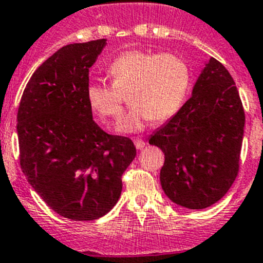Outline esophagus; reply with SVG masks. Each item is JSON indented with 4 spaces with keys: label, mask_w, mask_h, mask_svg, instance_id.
Masks as SVG:
<instances>
[{
    "label": "esophagus",
    "mask_w": 263,
    "mask_h": 263,
    "mask_svg": "<svg viewBox=\"0 0 263 263\" xmlns=\"http://www.w3.org/2000/svg\"><path fill=\"white\" fill-rule=\"evenodd\" d=\"M134 144H136V147H137V150H142V148L144 147V141H142V139H139V138H136L134 139Z\"/></svg>",
    "instance_id": "1"
}]
</instances>
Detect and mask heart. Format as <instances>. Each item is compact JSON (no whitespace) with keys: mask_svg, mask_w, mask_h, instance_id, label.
Masks as SVG:
<instances>
[{"mask_svg":"<svg viewBox=\"0 0 263 263\" xmlns=\"http://www.w3.org/2000/svg\"><path fill=\"white\" fill-rule=\"evenodd\" d=\"M113 86L90 82L86 99L91 109L102 119L119 121L122 98L119 91H129L132 108L122 120L121 133H137L150 121H164L181 109L190 88L186 62L172 53L126 50L107 67Z\"/></svg>","mask_w":263,"mask_h":263,"instance_id":"obj_1","label":"heart"}]
</instances>
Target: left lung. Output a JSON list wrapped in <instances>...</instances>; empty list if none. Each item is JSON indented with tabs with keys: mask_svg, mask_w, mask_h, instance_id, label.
Returning <instances> with one entry per match:
<instances>
[{
	"mask_svg": "<svg viewBox=\"0 0 263 263\" xmlns=\"http://www.w3.org/2000/svg\"><path fill=\"white\" fill-rule=\"evenodd\" d=\"M244 124L233 78L210 57L192 98L148 141L164 153L160 184L173 203L201 210L224 197L238 172Z\"/></svg>",
	"mask_w": 263,
	"mask_h": 263,
	"instance_id": "obj_1",
	"label": "left lung"
}]
</instances>
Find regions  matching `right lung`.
I'll return each instance as SVG.
<instances>
[{
	"label": "right lung",
	"instance_id": "right-lung-1",
	"mask_svg": "<svg viewBox=\"0 0 263 263\" xmlns=\"http://www.w3.org/2000/svg\"><path fill=\"white\" fill-rule=\"evenodd\" d=\"M105 39L53 53L26 86L16 117L21 167L28 184L59 215L95 220L112 210L121 176L136 158L127 137L110 136L92 120L88 70Z\"/></svg>",
	"mask_w": 263,
	"mask_h": 263
}]
</instances>
